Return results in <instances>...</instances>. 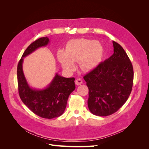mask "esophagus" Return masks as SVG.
<instances>
[{
	"label": "esophagus",
	"instance_id": "34e87169",
	"mask_svg": "<svg viewBox=\"0 0 149 149\" xmlns=\"http://www.w3.org/2000/svg\"><path fill=\"white\" fill-rule=\"evenodd\" d=\"M82 83H83V80L81 79H80V78H78L75 81V84L76 85H78V86L81 85L82 84Z\"/></svg>",
	"mask_w": 149,
	"mask_h": 149
}]
</instances>
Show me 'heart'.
Listing matches in <instances>:
<instances>
[{
	"label": "heart",
	"mask_w": 149,
	"mask_h": 149,
	"mask_svg": "<svg viewBox=\"0 0 149 149\" xmlns=\"http://www.w3.org/2000/svg\"><path fill=\"white\" fill-rule=\"evenodd\" d=\"M103 55L104 48L97 40L84 38L70 40L65 51L59 49L57 52L58 61L67 71H73L74 62L78 61L83 71L93 70L100 64Z\"/></svg>",
	"instance_id": "obj_1"
}]
</instances>
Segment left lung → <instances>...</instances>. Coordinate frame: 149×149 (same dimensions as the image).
I'll return each mask as SVG.
<instances>
[{
	"label": "left lung",
	"mask_w": 149,
	"mask_h": 149,
	"mask_svg": "<svg viewBox=\"0 0 149 149\" xmlns=\"http://www.w3.org/2000/svg\"><path fill=\"white\" fill-rule=\"evenodd\" d=\"M114 53L84 76L89 89L88 108L92 114L107 116L118 111L131 93L134 71L123 48L112 42Z\"/></svg>",
	"instance_id": "1"
}]
</instances>
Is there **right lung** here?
Segmentation results:
<instances>
[{
	"label": "right lung",
	"mask_w": 149,
	"mask_h": 149,
	"mask_svg": "<svg viewBox=\"0 0 149 149\" xmlns=\"http://www.w3.org/2000/svg\"><path fill=\"white\" fill-rule=\"evenodd\" d=\"M49 40L47 37L35 40L25 49L17 66L19 93L24 104L41 118L53 119L63 114L70 94L75 89L74 78H67L56 73L45 88L37 89L28 84L22 68L24 58L38 48L46 47Z\"/></svg>",
	"instance_id": "right-lung-1"
}]
</instances>
